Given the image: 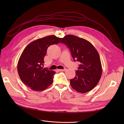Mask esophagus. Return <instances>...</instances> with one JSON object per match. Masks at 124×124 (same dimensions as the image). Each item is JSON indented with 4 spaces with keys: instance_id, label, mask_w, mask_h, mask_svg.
<instances>
[{
    "instance_id": "34e87169",
    "label": "esophagus",
    "mask_w": 124,
    "mask_h": 124,
    "mask_svg": "<svg viewBox=\"0 0 124 124\" xmlns=\"http://www.w3.org/2000/svg\"><path fill=\"white\" fill-rule=\"evenodd\" d=\"M66 70V68L63 69H58V71H65Z\"/></svg>"
}]
</instances>
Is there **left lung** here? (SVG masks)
<instances>
[{
	"mask_svg": "<svg viewBox=\"0 0 124 124\" xmlns=\"http://www.w3.org/2000/svg\"><path fill=\"white\" fill-rule=\"evenodd\" d=\"M61 42L69 48L74 61L80 62L76 77L70 80L71 87L81 93L91 91L98 84L102 74L98 52L89 41L74 35L65 36Z\"/></svg>",
	"mask_w": 124,
	"mask_h": 124,
	"instance_id": "obj_1",
	"label": "left lung"
}]
</instances>
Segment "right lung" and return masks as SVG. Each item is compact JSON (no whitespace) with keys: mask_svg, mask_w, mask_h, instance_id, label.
<instances>
[{"mask_svg":"<svg viewBox=\"0 0 124 124\" xmlns=\"http://www.w3.org/2000/svg\"><path fill=\"white\" fill-rule=\"evenodd\" d=\"M61 40L54 35L38 39L22 52L17 63L18 73L22 82L33 91H44L53 83L55 72L43 68L44 57L48 47Z\"/></svg>","mask_w":124,"mask_h":124,"instance_id":"obj_1","label":"right lung"}]
</instances>
